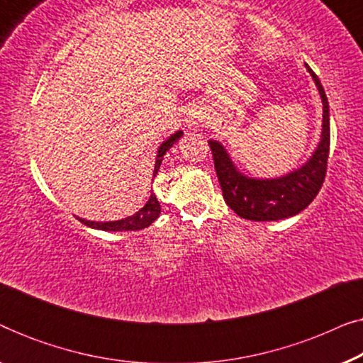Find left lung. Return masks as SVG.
<instances>
[{
  "instance_id": "1",
  "label": "left lung",
  "mask_w": 363,
  "mask_h": 363,
  "mask_svg": "<svg viewBox=\"0 0 363 363\" xmlns=\"http://www.w3.org/2000/svg\"><path fill=\"white\" fill-rule=\"evenodd\" d=\"M306 67L319 89L324 113H322L320 142L304 167L281 178H271V180L247 178L236 170L235 163L231 162L220 142H208L213 153L218 182L223 190V198L226 205L245 220L276 221L294 216L311 205L325 180L330 148L329 102H327L319 77L307 64Z\"/></svg>"
}]
</instances>
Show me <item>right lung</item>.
Masks as SVG:
<instances>
[{"label":"right lung","instance_id":"right-lung-1","mask_svg":"<svg viewBox=\"0 0 363 363\" xmlns=\"http://www.w3.org/2000/svg\"><path fill=\"white\" fill-rule=\"evenodd\" d=\"M183 135V132H177L173 133V135L165 140L158 148V153H157V162H155V170H153V177L157 175L158 168L162 165V158L165 155L167 150L170 147H173V143H175L178 138ZM160 203H158L157 196L150 195L148 198V201L145 203V206L140 208L135 215L128 216V218H123V220H118V221H107V223H101V221H87V220H82V218H79L84 225L91 226V228H96V230H104V231H137V230H143V228L150 226L153 221L157 220L158 215H160Z\"/></svg>","mask_w":363,"mask_h":363}]
</instances>
